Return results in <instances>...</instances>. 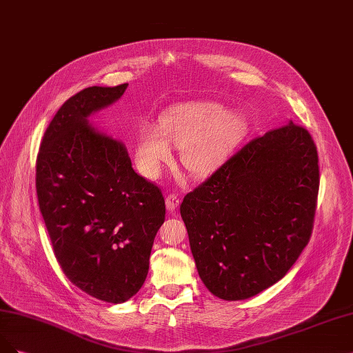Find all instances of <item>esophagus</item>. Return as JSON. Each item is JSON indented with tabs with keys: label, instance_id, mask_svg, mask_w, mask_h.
<instances>
[{
	"label": "esophagus",
	"instance_id": "34e87169",
	"mask_svg": "<svg viewBox=\"0 0 353 353\" xmlns=\"http://www.w3.org/2000/svg\"><path fill=\"white\" fill-rule=\"evenodd\" d=\"M178 204H179L178 194H175V192L168 194V196H166V209L169 212H174L178 208Z\"/></svg>",
	"mask_w": 353,
	"mask_h": 353
}]
</instances>
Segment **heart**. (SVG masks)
I'll list each match as a JSON object with an SVG mask.
<instances>
[{
  "instance_id": "1",
  "label": "heart",
  "mask_w": 353,
  "mask_h": 353,
  "mask_svg": "<svg viewBox=\"0 0 353 353\" xmlns=\"http://www.w3.org/2000/svg\"><path fill=\"white\" fill-rule=\"evenodd\" d=\"M245 121L221 103L194 101L166 111L159 125L145 123L137 134V162L141 171L154 176L171 159L172 141L181 145V162L191 174H205L221 162L241 139Z\"/></svg>"
}]
</instances>
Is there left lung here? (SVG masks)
<instances>
[{"label":"left lung","mask_w":353,"mask_h":353,"mask_svg":"<svg viewBox=\"0 0 353 353\" xmlns=\"http://www.w3.org/2000/svg\"><path fill=\"white\" fill-rule=\"evenodd\" d=\"M319 187L317 148L290 121L248 141L188 192L181 216L205 288L239 301L281 281L310 242Z\"/></svg>","instance_id":"left-lung-1"}]
</instances>
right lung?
Returning <instances> with one entry per match:
<instances>
[{
	"label": "right lung",
	"instance_id": "right-lung-1",
	"mask_svg": "<svg viewBox=\"0 0 353 353\" xmlns=\"http://www.w3.org/2000/svg\"><path fill=\"white\" fill-rule=\"evenodd\" d=\"M127 86L71 96L48 125L36 159V192L57 261L83 292L112 303L143 286L166 210L161 188L132 169L125 145L88 121Z\"/></svg>",
	"mask_w": 353,
	"mask_h": 353
}]
</instances>
